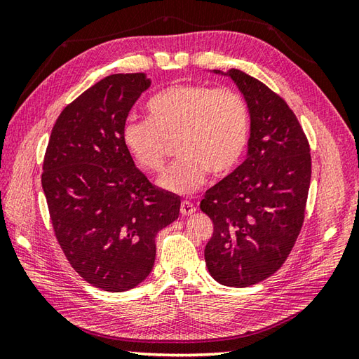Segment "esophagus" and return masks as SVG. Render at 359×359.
I'll list each match as a JSON object with an SVG mask.
<instances>
[{"mask_svg": "<svg viewBox=\"0 0 359 359\" xmlns=\"http://www.w3.org/2000/svg\"><path fill=\"white\" fill-rule=\"evenodd\" d=\"M194 211H196V207H194V205H193L191 202H188V201L182 202V205H180L182 216H191Z\"/></svg>", "mask_w": 359, "mask_h": 359, "instance_id": "34e87169", "label": "esophagus"}]
</instances>
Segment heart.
Instances as JSON below:
<instances>
[{
	"label": "heart",
	"instance_id": "obj_1",
	"mask_svg": "<svg viewBox=\"0 0 359 359\" xmlns=\"http://www.w3.org/2000/svg\"><path fill=\"white\" fill-rule=\"evenodd\" d=\"M149 118H129L123 144L143 171L163 170L171 143L182 157L158 185L165 191L189 196L208 172L225 177L239 165L250 139V112L245 100L231 89L177 83L160 90L147 104Z\"/></svg>",
	"mask_w": 359,
	"mask_h": 359
}]
</instances>
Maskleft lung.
Masks as SVG:
<instances>
[{
    "instance_id": "left-lung-1",
    "label": "left lung",
    "mask_w": 359,
    "mask_h": 359,
    "mask_svg": "<svg viewBox=\"0 0 359 359\" xmlns=\"http://www.w3.org/2000/svg\"><path fill=\"white\" fill-rule=\"evenodd\" d=\"M231 79L250 112L247 158L210 188L201 210L215 225L205 247L211 278L250 287L276 273L304 222L311 177L309 142L293 111L248 74L215 69Z\"/></svg>"
}]
</instances>
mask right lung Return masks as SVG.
<instances>
[{"mask_svg":"<svg viewBox=\"0 0 359 359\" xmlns=\"http://www.w3.org/2000/svg\"><path fill=\"white\" fill-rule=\"evenodd\" d=\"M151 85L147 74L104 77L67 104L52 128L41 185L57 241L90 285L118 293L149 276L156 236L180 199L149 184L123 144V125Z\"/></svg>","mask_w":359,"mask_h":359,"instance_id":"1","label":"right lung"}]
</instances>
